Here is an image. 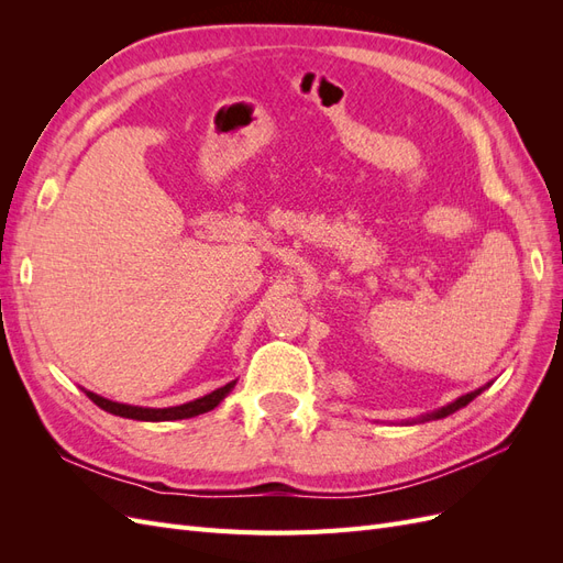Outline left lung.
Returning a JSON list of instances; mask_svg holds the SVG:
<instances>
[{
	"label": "left lung",
	"mask_w": 563,
	"mask_h": 563,
	"mask_svg": "<svg viewBox=\"0 0 563 563\" xmlns=\"http://www.w3.org/2000/svg\"><path fill=\"white\" fill-rule=\"evenodd\" d=\"M476 395H482V389H474V391H470V395H463L460 399H455L453 404H449V406H444L441 408V411H434L432 416H428L424 420H437V418H446V416H451V413H455L457 408H463V406H467Z\"/></svg>",
	"instance_id": "8db88e82"
}]
</instances>
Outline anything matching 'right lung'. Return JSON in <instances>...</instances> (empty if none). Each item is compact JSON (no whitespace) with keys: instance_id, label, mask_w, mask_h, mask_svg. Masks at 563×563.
Here are the masks:
<instances>
[{"instance_id":"obj_1","label":"right lung","mask_w":563,"mask_h":563,"mask_svg":"<svg viewBox=\"0 0 563 563\" xmlns=\"http://www.w3.org/2000/svg\"><path fill=\"white\" fill-rule=\"evenodd\" d=\"M234 387V383H228L225 387L213 389L211 395L199 397L190 404H180V406H172V408H141V406H129V404H117L110 399H103L93 395V391H87V397L103 408V411L112 413V416H122V418H131V420H183V418H195L199 413H207L211 408H216L220 401L225 399L228 391Z\"/></svg>"}]
</instances>
